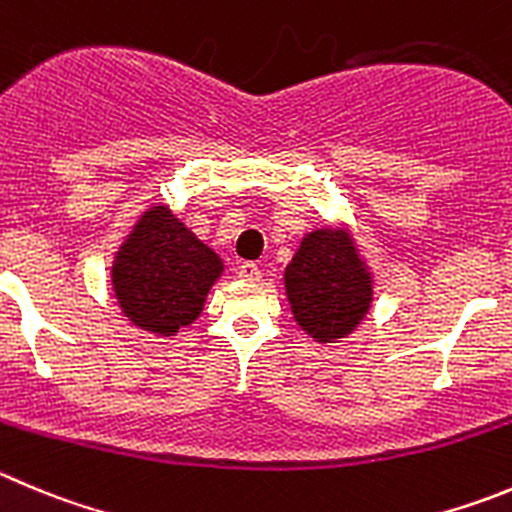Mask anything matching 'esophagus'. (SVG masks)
<instances>
[{"instance_id":"1","label":"esophagus","mask_w":512,"mask_h":512,"mask_svg":"<svg viewBox=\"0 0 512 512\" xmlns=\"http://www.w3.org/2000/svg\"><path fill=\"white\" fill-rule=\"evenodd\" d=\"M240 278L250 280V283H257L262 278V270L255 265V262H242L240 265Z\"/></svg>"}]
</instances>
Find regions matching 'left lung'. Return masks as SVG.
Returning a JSON list of instances; mask_svg holds the SVG:
<instances>
[{
	"mask_svg": "<svg viewBox=\"0 0 512 512\" xmlns=\"http://www.w3.org/2000/svg\"><path fill=\"white\" fill-rule=\"evenodd\" d=\"M283 283L293 321L321 346L351 336L374 308V272L346 224L303 234Z\"/></svg>",
	"mask_w": 512,
	"mask_h": 512,
	"instance_id": "1",
	"label": "left lung"
}]
</instances>
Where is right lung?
Wrapping results in <instances>:
<instances>
[{
  "label": "right lung",
  "instance_id": "1",
  "mask_svg": "<svg viewBox=\"0 0 512 512\" xmlns=\"http://www.w3.org/2000/svg\"><path fill=\"white\" fill-rule=\"evenodd\" d=\"M224 262L166 204H151L111 262V288L138 331L171 338L202 315Z\"/></svg>",
  "mask_w": 512,
  "mask_h": 512
}]
</instances>
